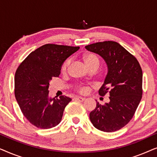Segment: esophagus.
<instances>
[{
    "mask_svg": "<svg viewBox=\"0 0 157 157\" xmlns=\"http://www.w3.org/2000/svg\"><path fill=\"white\" fill-rule=\"evenodd\" d=\"M75 99L78 100V101H81V102H82V101H85L86 98H83V97H81V96H76V97H75Z\"/></svg>",
    "mask_w": 157,
    "mask_h": 157,
    "instance_id": "obj_1",
    "label": "esophagus"
}]
</instances>
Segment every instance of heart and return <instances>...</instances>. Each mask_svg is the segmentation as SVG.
I'll list each match as a JSON object with an SVG mask.
<instances>
[{
    "mask_svg": "<svg viewBox=\"0 0 157 157\" xmlns=\"http://www.w3.org/2000/svg\"><path fill=\"white\" fill-rule=\"evenodd\" d=\"M83 61L84 62L85 65L86 66V67L89 68H93V67H96L98 68L99 66V60L97 58L96 56L94 54H92V53H86V54H84L83 56ZM70 64V60H67V61H65V63L63 64L61 68V71L63 73H66L68 71V66H69ZM85 87H79V91L81 92H84L86 91Z\"/></svg>",
    "mask_w": 157,
    "mask_h": 157,
    "instance_id": "obj_1",
    "label": "heart"
}]
</instances>
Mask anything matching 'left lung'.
Returning <instances> with one entry per match:
<instances>
[{"mask_svg": "<svg viewBox=\"0 0 157 157\" xmlns=\"http://www.w3.org/2000/svg\"><path fill=\"white\" fill-rule=\"evenodd\" d=\"M106 62L108 72L98 93L109 94V102L97 101L89 118L94 126L104 132L121 129L132 119L142 96V70L136 58L114 41H104L85 46Z\"/></svg>", "mask_w": 157, "mask_h": 157, "instance_id": "8db88e82", "label": "left lung"}]
</instances>
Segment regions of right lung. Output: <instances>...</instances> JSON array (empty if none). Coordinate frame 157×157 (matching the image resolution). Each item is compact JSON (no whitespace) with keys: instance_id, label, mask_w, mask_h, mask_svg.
Segmentation results:
<instances>
[{"instance_id":"right-lung-1","label":"right lung","mask_w":157,"mask_h":157,"mask_svg":"<svg viewBox=\"0 0 157 157\" xmlns=\"http://www.w3.org/2000/svg\"><path fill=\"white\" fill-rule=\"evenodd\" d=\"M79 47L46 44L31 52L15 74V96L23 114L36 127L51 128L61 121L71 98L49 96V83L59 77L64 61Z\"/></svg>"}]
</instances>
